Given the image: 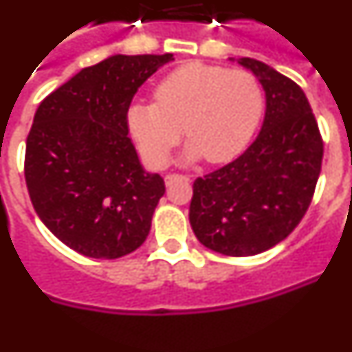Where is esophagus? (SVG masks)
<instances>
[{
  "label": "esophagus",
  "mask_w": 352,
  "mask_h": 352,
  "mask_svg": "<svg viewBox=\"0 0 352 352\" xmlns=\"http://www.w3.org/2000/svg\"><path fill=\"white\" fill-rule=\"evenodd\" d=\"M176 179H190V176H185V174H167L166 176V185H170Z\"/></svg>",
  "instance_id": "1"
}]
</instances>
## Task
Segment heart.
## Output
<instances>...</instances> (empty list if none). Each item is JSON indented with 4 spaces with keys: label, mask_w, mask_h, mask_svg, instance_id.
<instances>
[{
    "label": "heart",
    "mask_w": 352,
    "mask_h": 352,
    "mask_svg": "<svg viewBox=\"0 0 352 352\" xmlns=\"http://www.w3.org/2000/svg\"><path fill=\"white\" fill-rule=\"evenodd\" d=\"M263 107V89L252 74L195 61L164 77L155 88V102L130 105L126 123L151 166L166 164L182 130L190 142L186 160L204 157L210 164H222L243 151Z\"/></svg>",
    "instance_id": "1"
}]
</instances>
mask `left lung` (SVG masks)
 <instances>
[{
    "label": "left lung",
    "mask_w": 352,
    "mask_h": 352,
    "mask_svg": "<svg viewBox=\"0 0 352 352\" xmlns=\"http://www.w3.org/2000/svg\"><path fill=\"white\" fill-rule=\"evenodd\" d=\"M238 63L266 93L263 129L243 155L195 179L188 219L204 247L247 257L280 243L301 222L321 173L322 139L294 80L252 58Z\"/></svg>",
    "instance_id": "8db88e82"
}]
</instances>
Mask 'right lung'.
<instances>
[{"label": "right lung", "mask_w": 352, "mask_h": 352, "mask_svg": "<svg viewBox=\"0 0 352 352\" xmlns=\"http://www.w3.org/2000/svg\"><path fill=\"white\" fill-rule=\"evenodd\" d=\"M173 54H114L42 100L26 141L24 176L36 214L72 250L118 259L144 243L160 174L146 173L129 138L130 102Z\"/></svg>", "instance_id": "add662e5"}]
</instances>
